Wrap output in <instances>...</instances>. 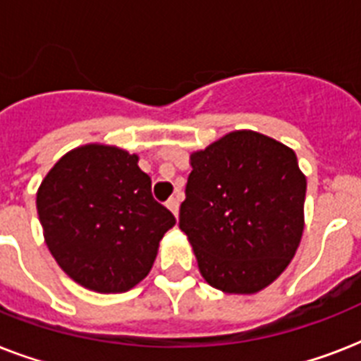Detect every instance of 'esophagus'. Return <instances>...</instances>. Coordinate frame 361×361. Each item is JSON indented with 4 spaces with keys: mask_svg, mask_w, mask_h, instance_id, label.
Wrapping results in <instances>:
<instances>
[{
    "mask_svg": "<svg viewBox=\"0 0 361 361\" xmlns=\"http://www.w3.org/2000/svg\"><path fill=\"white\" fill-rule=\"evenodd\" d=\"M166 208L178 217V214H180V200H178V197H170L169 200H166Z\"/></svg>",
    "mask_w": 361,
    "mask_h": 361,
    "instance_id": "esophagus-1",
    "label": "esophagus"
}]
</instances>
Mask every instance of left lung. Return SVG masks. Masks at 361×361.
Returning <instances> with one entry per match:
<instances>
[{"mask_svg":"<svg viewBox=\"0 0 361 361\" xmlns=\"http://www.w3.org/2000/svg\"><path fill=\"white\" fill-rule=\"evenodd\" d=\"M180 228L200 274L228 294H255L296 255L307 181L296 153L255 130H236L191 155Z\"/></svg>","mask_w":361,"mask_h":361,"instance_id":"left-lung-1","label":"left lung"}]
</instances>
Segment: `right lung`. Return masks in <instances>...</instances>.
<instances>
[{
    "label": "right lung",
    "mask_w": 361,
    "mask_h": 361,
    "mask_svg": "<svg viewBox=\"0 0 361 361\" xmlns=\"http://www.w3.org/2000/svg\"><path fill=\"white\" fill-rule=\"evenodd\" d=\"M138 157L87 144L59 159L37 192V214L59 268L95 292H125L152 269L176 217L152 195Z\"/></svg>",
    "instance_id": "obj_1"
}]
</instances>
